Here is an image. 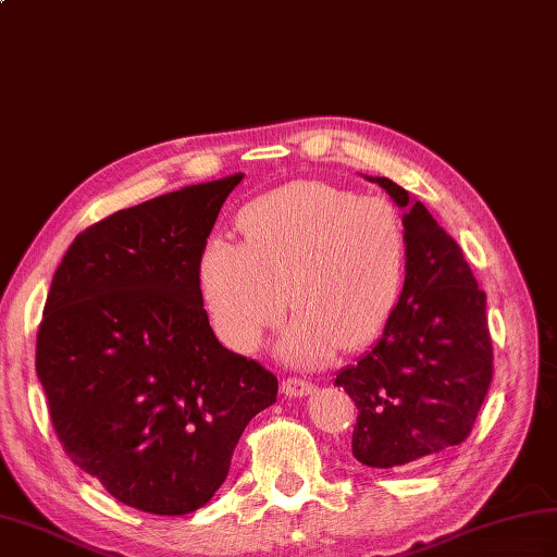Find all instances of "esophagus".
<instances>
[{
  "mask_svg": "<svg viewBox=\"0 0 557 557\" xmlns=\"http://www.w3.org/2000/svg\"><path fill=\"white\" fill-rule=\"evenodd\" d=\"M282 393L287 397H309L315 393V385L301 381V377H287V381H282Z\"/></svg>",
  "mask_w": 557,
  "mask_h": 557,
  "instance_id": "esophagus-1",
  "label": "esophagus"
}]
</instances>
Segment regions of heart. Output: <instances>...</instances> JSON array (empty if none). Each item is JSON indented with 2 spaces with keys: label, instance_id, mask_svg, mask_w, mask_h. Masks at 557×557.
Returning <instances> with one entry per match:
<instances>
[{
  "label": "heart",
  "instance_id": "heart-1",
  "mask_svg": "<svg viewBox=\"0 0 557 557\" xmlns=\"http://www.w3.org/2000/svg\"><path fill=\"white\" fill-rule=\"evenodd\" d=\"M239 227L244 242L210 236L196 270L212 330L230 349L256 351L287 301L299 315L280 354L294 363H321L337 347L361 349L383 333L409 260L393 203L297 182L248 203Z\"/></svg>",
  "mask_w": 557,
  "mask_h": 557
}]
</instances>
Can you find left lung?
Returning <instances> with one entry per match:
<instances>
[{
    "mask_svg": "<svg viewBox=\"0 0 557 557\" xmlns=\"http://www.w3.org/2000/svg\"><path fill=\"white\" fill-rule=\"evenodd\" d=\"M366 180L405 212L407 282L383 335L335 385L359 409L351 455L393 469L467 441L493 381V347L486 294L457 242L387 176Z\"/></svg>",
    "mask_w": 557,
    "mask_h": 557,
    "instance_id": "obj_1",
    "label": "left lung"
}]
</instances>
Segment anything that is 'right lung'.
I'll use <instances>...</instances> for the list:
<instances>
[{
	"label": "right lung",
	"mask_w": 557,
	"mask_h": 557,
	"mask_svg": "<svg viewBox=\"0 0 557 557\" xmlns=\"http://www.w3.org/2000/svg\"><path fill=\"white\" fill-rule=\"evenodd\" d=\"M244 174L184 186L81 232L59 263L35 351L59 443L116 500L203 507L277 377L222 347L198 256Z\"/></svg>",
	"instance_id": "right-lung-1"
}]
</instances>
